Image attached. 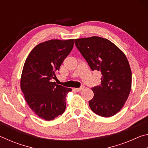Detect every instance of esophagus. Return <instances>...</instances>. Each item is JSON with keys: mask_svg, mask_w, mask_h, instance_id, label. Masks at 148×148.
I'll return each mask as SVG.
<instances>
[{"mask_svg": "<svg viewBox=\"0 0 148 148\" xmlns=\"http://www.w3.org/2000/svg\"><path fill=\"white\" fill-rule=\"evenodd\" d=\"M84 89V86H82L81 87H79V88H74V90L77 92H79V91H81L82 90H83Z\"/></svg>", "mask_w": 148, "mask_h": 148, "instance_id": "esophagus-1", "label": "esophagus"}]
</instances>
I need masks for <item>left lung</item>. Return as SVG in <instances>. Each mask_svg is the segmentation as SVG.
Returning <instances> with one entry per match:
<instances>
[{"mask_svg": "<svg viewBox=\"0 0 148 148\" xmlns=\"http://www.w3.org/2000/svg\"><path fill=\"white\" fill-rule=\"evenodd\" d=\"M75 45L92 71L101 72V83L91 89L89 101L95 114L104 117L121 110L131 89L132 72L125 53L109 40L92 36L74 40Z\"/></svg>", "mask_w": 148, "mask_h": 148, "instance_id": "left-lung-1", "label": "left lung"}]
</instances>
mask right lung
Instances as JSON below:
<instances>
[{"mask_svg":"<svg viewBox=\"0 0 148 148\" xmlns=\"http://www.w3.org/2000/svg\"><path fill=\"white\" fill-rule=\"evenodd\" d=\"M74 40H50L39 44L25 62L20 86L31 109L39 117L53 120L64 113L71 88L51 82L64 59L71 53Z\"/></svg>","mask_w":148,"mask_h":148,"instance_id":"1","label":"right lung"}]
</instances>
